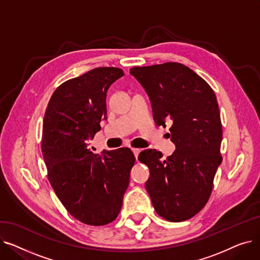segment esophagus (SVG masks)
Returning <instances> with one entry per match:
<instances>
[{"label":"esophagus","mask_w":260,"mask_h":260,"mask_svg":"<svg viewBox=\"0 0 260 260\" xmlns=\"http://www.w3.org/2000/svg\"><path fill=\"white\" fill-rule=\"evenodd\" d=\"M132 151H133V153H134V155H135L136 159H137V158H138L139 153L141 152V149H140V148H132Z\"/></svg>","instance_id":"34e87169"}]
</instances>
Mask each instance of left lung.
Returning <instances> with one entry per match:
<instances>
[{
  "label": "left lung",
  "instance_id": "left-lung-1",
  "mask_svg": "<svg viewBox=\"0 0 260 260\" xmlns=\"http://www.w3.org/2000/svg\"><path fill=\"white\" fill-rule=\"evenodd\" d=\"M152 103L156 125L171 123L175 152L167 159L145 149L139 161L149 169L145 188L155 211L168 221H184L206 206L222 157V126L211 86L187 66L168 62L133 67Z\"/></svg>",
  "mask_w": 260,
  "mask_h": 260
}]
</instances>
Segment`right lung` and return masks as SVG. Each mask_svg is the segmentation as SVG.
Wrapping results in <instances>:
<instances>
[{
  "label": "right lung",
  "mask_w": 260,
  "mask_h": 260,
  "mask_svg": "<svg viewBox=\"0 0 260 260\" xmlns=\"http://www.w3.org/2000/svg\"><path fill=\"white\" fill-rule=\"evenodd\" d=\"M123 75L117 67H98L67 80L52 93L44 116L48 180L68 213L89 225L116 219L136 161L128 147L101 154L88 148L106 119L107 89Z\"/></svg>",
  "instance_id": "1"
}]
</instances>
